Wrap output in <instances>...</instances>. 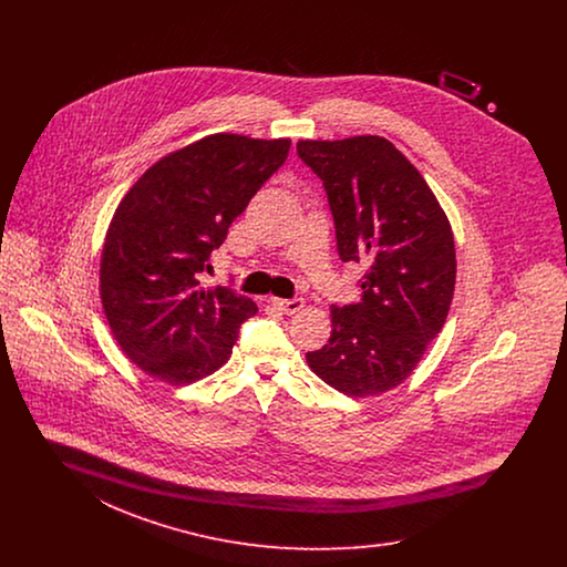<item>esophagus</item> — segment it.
<instances>
[{"instance_id": "1", "label": "esophagus", "mask_w": 567, "mask_h": 567, "mask_svg": "<svg viewBox=\"0 0 567 567\" xmlns=\"http://www.w3.org/2000/svg\"><path fill=\"white\" fill-rule=\"evenodd\" d=\"M274 306H278L285 315H296L301 308H303V299L301 297H293V299H271Z\"/></svg>"}]
</instances>
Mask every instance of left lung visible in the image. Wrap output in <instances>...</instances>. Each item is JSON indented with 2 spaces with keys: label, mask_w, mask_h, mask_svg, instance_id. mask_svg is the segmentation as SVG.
<instances>
[{
  "label": "left lung",
  "mask_w": 567,
  "mask_h": 567,
  "mask_svg": "<svg viewBox=\"0 0 567 567\" xmlns=\"http://www.w3.org/2000/svg\"><path fill=\"white\" fill-rule=\"evenodd\" d=\"M323 181L344 264L363 266L361 299L331 306V336L308 365L344 395L404 382L446 321L455 291L451 223L419 169L384 137L301 140Z\"/></svg>",
  "instance_id": "left-lung-1"
}]
</instances>
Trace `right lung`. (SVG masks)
Returning <instances> with one entry per match:
<instances>
[{
  "mask_svg": "<svg viewBox=\"0 0 567 567\" xmlns=\"http://www.w3.org/2000/svg\"><path fill=\"white\" fill-rule=\"evenodd\" d=\"M289 148L291 140L208 135L148 167L118 204L100 291L118 347L146 374L187 384L229 359L257 306L231 287L202 289L199 280Z\"/></svg>",
  "mask_w": 567,
  "mask_h": 567,
  "instance_id": "right-lung-1",
  "label": "right lung"
}]
</instances>
